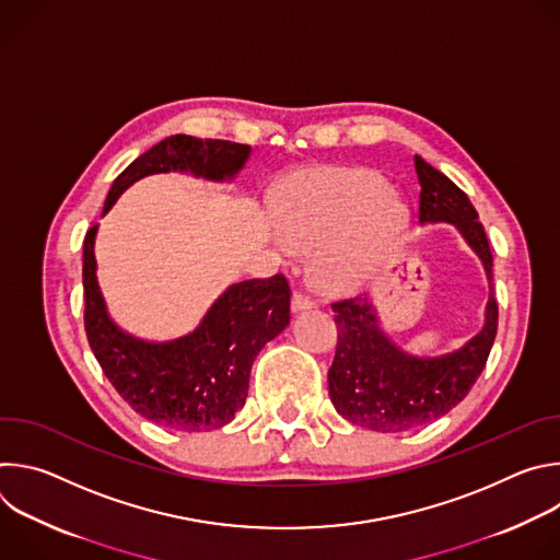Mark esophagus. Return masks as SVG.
<instances>
[{
  "label": "esophagus",
  "instance_id": "esophagus-1",
  "mask_svg": "<svg viewBox=\"0 0 560 560\" xmlns=\"http://www.w3.org/2000/svg\"><path fill=\"white\" fill-rule=\"evenodd\" d=\"M312 305H314V301H312L307 294H303V292H294V294H292L290 307H292L294 314H299V312H303V310H310Z\"/></svg>",
  "mask_w": 560,
  "mask_h": 560
}]
</instances>
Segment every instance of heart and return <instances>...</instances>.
Segmentation results:
<instances>
[{
	"label": "heart",
	"instance_id": "heart-1",
	"mask_svg": "<svg viewBox=\"0 0 560 560\" xmlns=\"http://www.w3.org/2000/svg\"><path fill=\"white\" fill-rule=\"evenodd\" d=\"M283 255L320 250L318 272L335 292L354 290L383 266L406 234L404 208L365 171L312 175L292 186L279 206Z\"/></svg>",
	"mask_w": 560,
	"mask_h": 560
}]
</instances>
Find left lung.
Listing matches in <instances>:
<instances>
[{
    "instance_id": "left-lung-1",
    "label": "left lung",
    "mask_w": 560,
    "mask_h": 560,
    "mask_svg": "<svg viewBox=\"0 0 560 560\" xmlns=\"http://www.w3.org/2000/svg\"><path fill=\"white\" fill-rule=\"evenodd\" d=\"M415 171L421 186L419 223H452L463 234L486 268L490 296L483 328L460 348L436 357L398 348L381 330L370 296L332 305L339 328L337 354L328 372L335 410L354 425L385 434L421 428L458 406L483 372L499 326L492 253L471 201L419 154H415Z\"/></svg>"
}]
</instances>
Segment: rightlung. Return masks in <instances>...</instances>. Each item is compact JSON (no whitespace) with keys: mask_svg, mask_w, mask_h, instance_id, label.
Listing matches in <instances>:
<instances>
[{"mask_svg":"<svg viewBox=\"0 0 560 560\" xmlns=\"http://www.w3.org/2000/svg\"><path fill=\"white\" fill-rule=\"evenodd\" d=\"M253 148L223 139L173 135L152 145L113 182L106 217L139 179L182 173L232 184ZM93 225L84 238L86 335L95 359L124 401L148 421L182 432L228 425L244 408L250 370L261 348L290 324V288L281 275L228 285L195 330L171 341H145L124 332L108 314L100 281Z\"/></svg>","mask_w":560,"mask_h":560,"instance_id":"add662e5","label":"right lung"}]
</instances>
